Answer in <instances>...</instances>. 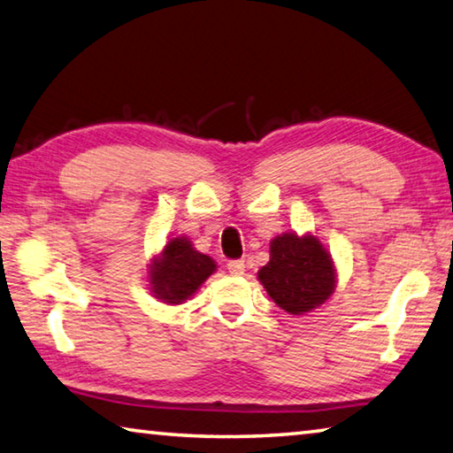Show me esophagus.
<instances>
[{"label": "esophagus", "mask_w": 453, "mask_h": 453, "mask_svg": "<svg viewBox=\"0 0 453 453\" xmlns=\"http://www.w3.org/2000/svg\"><path fill=\"white\" fill-rule=\"evenodd\" d=\"M227 270L232 275H242L245 272V264L242 262V259H229Z\"/></svg>", "instance_id": "34e87169"}]
</instances>
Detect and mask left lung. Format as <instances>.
<instances>
[{
    "label": "left lung",
    "instance_id": "left-lung-1",
    "mask_svg": "<svg viewBox=\"0 0 453 453\" xmlns=\"http://www.w3.org/2000/svg\"><path fill=\"white\" fill-rule=\"evenodd\" d=\"M272 300L302 316L329 300L335 289L332 256L313 235L281 234L270 243V262L257 272Z\"/></svg>",
    "mask_w": 453,
    "mask_h": 453
}]
</instances>
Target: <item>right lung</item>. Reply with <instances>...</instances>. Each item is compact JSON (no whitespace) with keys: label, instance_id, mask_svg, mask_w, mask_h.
<instances>
[{"label":"right lung","instance_id":"right-lung-1","mask_svg":"<svg viewBox=\"0 0 453 453\" xmlns=\"http://www.w3.org/2000/svg\"><path fill=\"white\" fill-rule=\"evenodd\" d=\"M216 272V262L199 254L188 237H172L150 265L151 294L167 303L186 302Z\"/></svg>","mask_w":453,"mask_h":453}]
</instances>
